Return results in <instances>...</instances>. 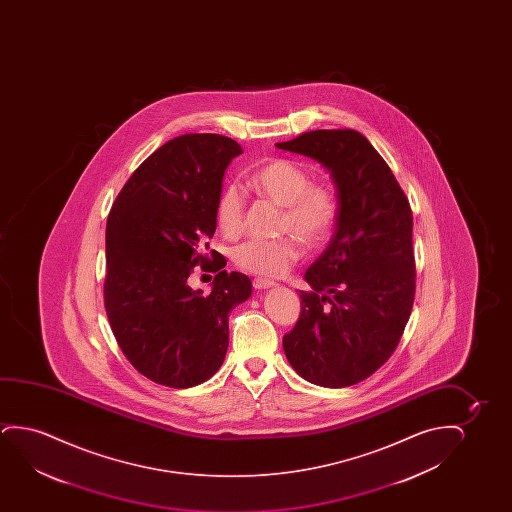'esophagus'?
I'll return each mask as SVG.
<instances>
[{"mask_svg":"<svg viewBox=\"0 0 512 512\" xmlns=\"http://www.w3.org/2000/svg\"><path fill=\"white\" fill-rule=\"evenodd\" d=\"M276 285V281L266 280V278H255L253 280V287L257 288V290H262V288H271Z\"/></svg>","mask_w":512,"mask_h":512,"instance_id":"1","label":"esophagus"}]
</instances>
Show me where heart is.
<instances>
[{
  "label": "heart",
  "instance_id": "b5f03b06",
  "mask_svg": "<svg viewBox=\"0 0 512 512\" xmlns=\"http://www.w3.org/2000/svg\"><path fill=\"white\" fill-rule=\"evenodd\" d=\"M248 187L281 206L280 229L290 234L276 239H248L236 246L232 260L246 273L283 276L301 260V238L306 245H322L336 227V190L329 183L311 182L308 169L299 162H264L248 176ZM215 218L218 229L229 238H238L245 229V197L236 183H227L218 192Z\"/></svg>",
  "mask_w": 512,
  "mask_h": 512
}]
</instances>
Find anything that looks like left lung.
<instances>
[{
	"mask_svg": "<svg viewBox=\"0 0 512 512\" xmlns=\"http://www.w3.org/2000/svg\"><path fill=\"white\" fill-rule=\"evenodd\" d=\"M276 147L322 162L339 197L336 231L304 278L301 315L283 336L295 372L344 388L378 371L413 309V211L392 169L364 134L318 129Z\"/></svg>",
	"mask_w": 512,
	"mask_h": 512,
	"instance_id": "obj_1",
	"label": "left lung"
}]
</instances>
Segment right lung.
Here are the masks:
<instances>
[{"mask_svg":"<svg viewBox=\"0 0 512 512\" xmlns=\"http://www.w3.org/2000/svg\"><path fill=\"white\" fill-rule=\"evenodd\" d=\"M243 150L220 134L176 136L141 162L106 222L105 309L120 350L159 385L190 388L220 369L227 315L252 294L246 274L227 273L208 239L229 162ZM217 272L208 295L192 291L193 267Z\"/></svg>","mask_w":512,"mask_h":512,"instance_id":"right-lung-1","label":"right lung"}]
</instances>
